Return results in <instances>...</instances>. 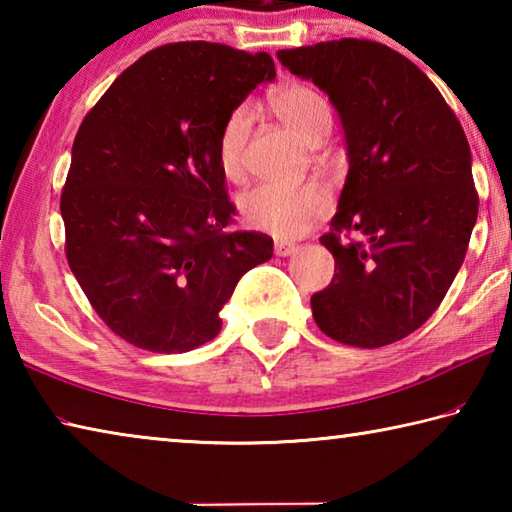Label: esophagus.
I'll return each mask as SVG.
<instances>
[{"label":"esophagus","mask_w":512,"mask_h":512,"mask_svg":"<svg viewBox=\"0 0 512 512\" xmlns=\"http://www.w3.org/2000/svg\"><path fill=\"white\" fill-rule=\"evenodd\" d=\"M298 250L296 244H287V241H275V255L277 257H289Z\"/></svg>","instance_id":"esophagus-1"}]
</instances>
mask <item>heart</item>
I'll return each mask as SVG.
<instances>
[{
	"mask_svg": "<svg viewBox=\"0 0 512 512\" xmlns=\"http://www.w3.org/2000/svg\"><path fill=\"white\" fill-rule=\"evenodd\" d=\"M275 115L296 131L302 140L318 144L332 128V108L318 90L302 83L282 85L273 92ZM253 126V108L241 103L225 117L219 133V164L228 178L244 176V153ZM244 221L259 232L277 239H298L323 221L332 207L327 189L318 183L277 185L262 183L241 196Z\"/></svg>",
	"mask_w": 512,
	"mask_h": 512,
	"instance_id": "heart-1",
	"label": "heart"
}]
</instances>
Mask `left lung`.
Wrapping results in <instances>:
<instances>
[{"label": "left lung", "instance_id": "obj_1", "mask_svg": "<svg viewBox=\"0 0 512 512\" xmlns=\"http://www.w3.org/2000/svg\"><path fill=\"white\" fill-rule=\"evenodd\" d=\"M277 58L332 101L350 164L332 232L320 237L336 268L311 296L316 325L354 348L400 341L463 266L479 214L467 137L427 74L379 42L329 40ZM339 231L364 241L341 245Z\"/></svg>", "mask_w": 512, "mask_h": 512}]
</instances>
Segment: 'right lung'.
I'll return each mask as SVG.
<instances>
[{
	"label": "right lung",
	"instance_id": "add662e5",
	"mask_svg": "<svg viewBox=\"0 0 512 512\" xmlns=\"http://www.w3.org/2000/svg\"><path fill=\"white\" fill-rule=\"evenodd\" d=\"M266 51L173 42L110 85L76 133L60 196L69 268L112 332L180 354L212 341L225 302L273 257L262 232H225L219 133L259 83Z\"/></svg>",
	"mask_w": 512,
	"mask_h": 512
}]
</instances>
